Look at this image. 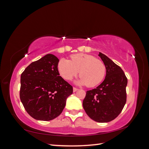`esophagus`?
Masks as SVG:
<instances>
[{
	"label": "esophagus",
	"instance_id": "1",
	"mask_svg": "<svg viewBox=\"0 0 149 149\" xmlns=\"http://www.w3.org/2000/svg\"><path fill=\"white\" fill-rule=\"evenodd\" d=\"M78 90V89L77 88H73V91L74 92H75V91H77Z\"/></svg>",
	"mask_w": 149,
	"mask_h": 149
}]
</instances>
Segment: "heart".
<instances>
[{"mask_svg":"<svg viewBox=\"0 0 149 149\" xmlns=\"http://www.w3.org/2000/svg\"><path fill=\"white\" fill-rule=\"evenodd\" d=\"M59 73L65 80L70 81L80 71L81 75L75 84L95 87L101 82L106 74V68L102 61L84 53L72 54L71 60L61 58L58 63Z\"/></svg>","mask_w":149,"mask_h":149,"instance_id":"b5f03b06","label":"heart"}]
</instances>
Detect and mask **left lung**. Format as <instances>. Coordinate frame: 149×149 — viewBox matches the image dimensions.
<instances>
[{
    "label": "left lung",
    "instance_id": "8db88e82",
    "mask_svg": "<svg viewBox=\"0 0 149 149\" xmlns=\"http://www.w3.org/2000/svg\"><path fill=\"white\" fill-rule=\"evenodd\" d=\"M106 68L104 81L97 88L86 91L82 105L88 116L98 123H108L121 112L126 102L127 79L122 68L99 53Z\"/></svg>",
    "mask_w": 149,
    "mask_h": 149
}]
</instances>
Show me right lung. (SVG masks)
<instances>
[{"instance_id":"right-lung-1","label":"right lung","mask_w":149,"mask_h":149,"mask_svg":"<svg viewBox=\"0 0 149 149\" xmlns=\"http://www.w3.org/2000/svg\"><path fill=\"white\" fill-rule=\"evenodd\" d=\"M58 58L47 54L32 62L21 75L19 96L29 115L39 120L60 116L73 88L60 76Z\"/></svg>"}]
</instances>
